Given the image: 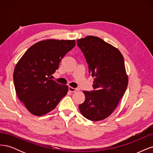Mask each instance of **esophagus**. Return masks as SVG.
Segmentation results:
<instances>
[{"instance_id":"34e87169","label":"esophagus","mask_w":153,"mask_h":153,"mask_svg":"<svg viewBox=\"0 0 153 153\" xmlns=\"http://www.w3.org/2000/svg\"><path fill=\"white\" fill-rule=\"evenodd\" d=\"M68 90H69V91L73 93V92L77 91V88H72L71 86H69V87H68Z\"/></svg>"}]
</instances>
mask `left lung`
I'll return each mask as SVG.
<instances>
[{"instance_id": "left-lung-1", "label": "left lung", "mask_w": 153, "mask_h": 153, "mask_svg": "<svg viewBox=\"0 0 153 153\" xmlns=\"http://www.w3.org/2000/svg\"><path fill=\"white\" fill-rule=\"evenodd\" d=\"M94 77L91 91H83L85 100L79 105L86 119L98 121L109 117L124 95L128 83L124 58L118 49L102 39L89 36L77 40Z\"/></svg>"}]
</instances>
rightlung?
Returning <instances> with one entry per match:
<instances>
[{"mask_svg":"<svg viewBox=\"0 0 153 153\" xmlns=\"http://www.w3.org/2000/svg\"><path fill=\"white\" fill-rule=\"evenodd\" d=\"M75 46V40L41 41L29 48L17 63L13 74L15 90L31 114H47L67 95L68 86L51 77L63 56Z\"/></svg>","mask_w":153,"mask_h":153,"instance_id":"add662e5","label":"right lung"}]
</instances>
